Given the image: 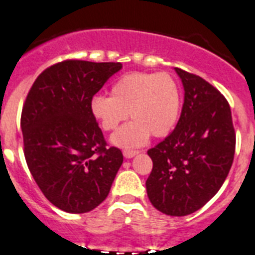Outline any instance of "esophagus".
Masks as SVG:
<instances>
[{
  "mask_svg": "<svg viewBox=\"0 0 255 255\" xmlns=\"http://www.w3.org/2000/svg\"><path fill=\"white\" fill-rule=\"evenodd\" d=\"M124 157L125 158H131L134 157L135 154H138V151H132V149H124Z\"/></svg>",
  "mask_w": 255,
  "mask_h": 255,
  "instance_id": "1",
  "label": "esophagus"
}]
</instances>
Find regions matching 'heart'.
<instances>
[{"label":"heart","mask_w":255,"mask_h":255,"mask_svg":"<svg viewBox=\"0 0 255 255\" xmlns=\"http://www.w3.org/2000/svg\"><path fill=\"white\" fill-rule=\"evenodd\" d=\"M180 91L177 82L167 73L132 72L120 77L111 88V97L95 95L90 102L93 116L104 130H115L112 135L117 147H140L153 136H165L174 129L180 113Z\"/></svg>","instance_id":"b5f03b06"}]
</instances>
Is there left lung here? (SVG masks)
<instances>
[{
    "instance_id": "1",
    "label": "left lung",
    "mask_w": 255,
    "mask_h": 255,
    "mask_svg": "<svg viewBox=\"0 0 255 255\" xmlns=\"http://www.w3.org/2000/svg\"><path fill=\"white\" fill-rule=\"evenodd\" d=\"M174 69L184 88L183 108L173 132L147 152L153 167L145 188L157 210L183 217L219 191L232 166L236 135L226 98L200 76Z\"/></svg>"
}]
</instances>
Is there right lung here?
I'll return each mask as SVG.
<instances>
[{"mask_svg":"<svg viewBox=\"0 0 255 255\" xmlns=\"http://www.w3.org/2000/svg\"><path fill=\"white\" fill-rule=\"evenodd\" d=\"M121 63L64 60L41 73L23 106L24 156L37 186L53 205L88 213L106 200L123 152L107 147L90 102Z\"/></svg>","mask_w":255,"mask_h":255,"instance_id":"1","label":"right lung"}]
</instances>
